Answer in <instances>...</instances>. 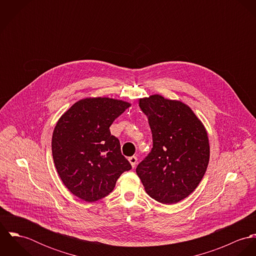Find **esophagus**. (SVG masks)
I'll list each match as a JSON object with an SVG mask.
<instances>
[{
  "instance_id": "obj_1",
  "label": "esophagus",
  "mask_w": 256,
  "mask_h": 256,
  "mask_svg": "<svg viewBox=\"0 0 256 256\" xmlns=\"http://www.w3.org/2000/svg\"><path fill=\"white\" fill-rule=\"evenodd\" d=\"M129 162L131 164V166H132V168H135V166H136V164H137V160H138V158H137V156H130L129 158Z\"/></svg>"
}]
</instances>
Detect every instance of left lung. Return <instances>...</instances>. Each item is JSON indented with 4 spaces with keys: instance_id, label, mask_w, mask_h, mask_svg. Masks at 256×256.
I'll return each mask as SVG.
<instances>
[{
    "instance_id": "8db88e82",
    "label": "left lung",
    "mask_w": 256,
    "mask_h": 256,
    "mask_svg": "<svg viewBox=\"0 0 256 256\" xmlns=\"http://www.w3.org/2000/svg\"><path fill=\"white\" fill-rule=\"evenodd\" d=\"M152 134V148L136 172L146 193L176 204L201 182L210 158L205 126L187 104L152 94L139 100Z\"/></svg>"
}]
</instances>
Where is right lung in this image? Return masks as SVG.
Masks as SVG:
<instances>
[{"instance_id": "right-lung-1", "label": "right lung", "mask_w": 256, "mask_h": 256, "mask_svg": "<svg viewBox=\"0 0 256 256\" xmlns=\"http://www.w3.org/2000/svg\"><path fill=\"white\" fill-rule=\"evenodd\" d=\"M130 106L110 98H86L57 121L51 143L54 164L64 185L78 198L96 202L106 197L119 176L132 168L110 130Z\"/></svg>"}]
</instances>
